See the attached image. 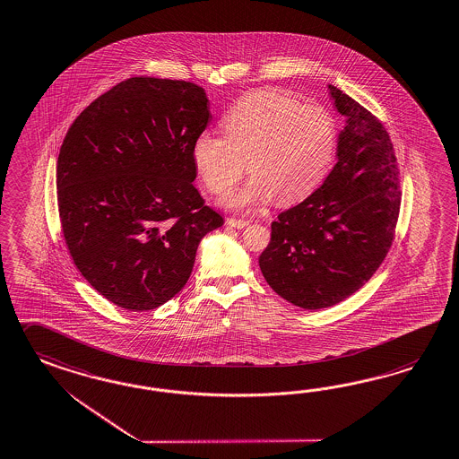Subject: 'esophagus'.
I'll return each mask as SVG.
<instances>
[{"instance_id": "34e87169", "label": "esophagus", "mask_w": 459, "mask_h": 459, "mask_svg": "<svg viewBox=\"0 0 459 459\" xmlns=\"http://www.w3.org/2000/svg\"><path fill=\"white\" fill-rule=\"evenodd\" d=\"M226 224H228V226H231V228H238V230H241V228H247L249 221H247V220H238V218H228V220H226Z\"/></svg>"}]
</instances>
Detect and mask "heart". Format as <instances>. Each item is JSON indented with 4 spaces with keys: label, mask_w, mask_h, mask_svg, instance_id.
I'll return each instance as SVG.
<instances>
[{
    "label": "heart",
    "mask_w": 459,
    "mask_h": 459,
    "mask_svg": "<svg viewBox=\"0 0 459 459\" xmlns=\"http://www.w3.org/2000/svg\"><path fill=\"white\" fill-rule=\"evenodd\" d=\"M223 136H196L191 158L212 195H226L247 171L253 178L226 204L247 210L273 200H305L323 183L336 153V126L323 108L276 91L239 98L221 121Z\"/></svg>",
    "instance_id": "b5f03b06"
}]
</instances>
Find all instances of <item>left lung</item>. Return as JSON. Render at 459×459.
Here are the masks:
<instances>
[{"instance_id": "obj_1", "label": "left lung", "mask_w": 459, "mask_h": 459, "mask_svg": "<svg viewBox=\"0 0 459 459\" xmlns=\"http://www.w3.org/2000/svg\"><path fill=\"white\" fill-rule=\"evenodd\" d=\"M346 118L336 165L303 203L271 223L259 268L271 288L305 309L338 305L386 258L400 214V171L385 126L329 84Z\"/></svg>"}]
</instances>
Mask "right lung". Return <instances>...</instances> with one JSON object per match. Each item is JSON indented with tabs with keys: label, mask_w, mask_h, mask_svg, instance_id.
I'll use <instances>...</instances> for the list:
<instances>
[{
	"label": "right lung",
	"mask_w": 459,
	"mask_h": 459,
	"mask_svg": "<svg viewBox=\"0 0 459 459\" xmlns=\"http://www.w3.org/2000/svg\"><path fill=\"white\" fill-rule=\"evenodd\" d=\"M210 121L195 82L138 76L96 98L66 133L59 220L82 278L111 303L150 311L183 290L223 218L193 186L191 148Z\"/></svg>",
	"instance_id": "right-lung-1"
}]
</instances>
